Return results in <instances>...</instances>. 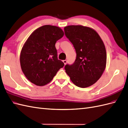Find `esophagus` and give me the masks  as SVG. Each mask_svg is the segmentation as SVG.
<instances>
[{"label": "esophagus", "mask_w": 128, "mask_h": 128, "mask_svg": "<svg viewBox=\"0 0 128 128\" xmlns=\"http://www.w3.org/2000/svg\"><path fill=\"white\" fill-rule=\"evenodd\" d=\"M63 62L64 63V64H67V60H63Z\"/></svg>", "instance_id": "1"}]
</instances>
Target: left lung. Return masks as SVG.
Wrapping results in <instances>:
<instances>
[{
    "instance_id": "1",
    "label": "left lung",
    "mask_w": 128,
    "mask_h": 128,
    "mask_svg": "<svg viewBox=\"0 0 128 128\" xmlns=\"http://www.w3.org/2000/svg\"><path fill=\"white\" fill-rule=\"evenodd\" d=\"M65 36L73 44L76 58L64 69L72 82L80 88L89 87L101 78L106 62L103 41L95 30L81 25L64 28Z\"/></svg>"
}]
</instances>
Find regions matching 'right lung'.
Listing matches in <instances>:
<instances>
[{"instance_id":"1","label":"right lung","mask_w":128,"mask_h":128,"mask_svg":"<svg viewBox=\"0 0 128 128\" xmlns=\"http://www.w3.org/2000/svg\"><path fill=\"white\" fill-rule=\"evenodd\" d=\"M64 35L58 27L44 25L30 34L22 48L20 56L22 71L34 84L42 86L50 83L64 66L58 60L56 41Z\"/></svg>"}]
</instances>
